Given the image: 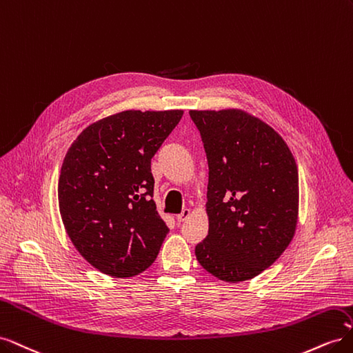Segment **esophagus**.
<instances>
[{"label": "esophagus", "mask_w": 353, "mask_h": 353, "mask_svg": "<svg viewBox=\"0 0 353 353\" xmlns=\"http://www.w3.org/2000/svg\"><path fill=\"white\" fill-rule=\"evenodd\" d=\"M190 213H191L190 209H184L183 212L179 213V215H176V221H178V222H184V221L190 216Z\"/></svg>", "instance_id": "34e87169"}]
</instances>
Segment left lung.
Returning a JSON list of instances; mask_svg holds the SVG:
<instances>
[{
	"label": "left lung",
	"instance_id": "left-lung-1",
	"mask_svg": "<svg viewBox=\"0 0 353 353\" xmlns=\"http://www.w3.org/2000/svg\"><path fill=\"white\" fill-rule=\"evenodd\" d=\"M209 166V232L199 263L216 279L259 275L290 244L297 223L294 157L270 125L245 112L190 110Z\"/></svg>",
	"mask_w": 353,
	"mask_h": 353
}]
</instances>
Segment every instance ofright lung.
Returning a JSON list of instances; mask_svg holds the SVG:
<instances>
[{
    "label": "right lung",
    "mask_w": 353,
    "mask_h": 353,
    "mask_svg": "<svg viewBox=\"0 0 353 353\" xmlns=\"http://www.w3.org/2000/svg\"><path fill=\"white\" fill-rule=\"evenodd\" d=\"M183 110H126L90 125L61 165L59 208L94 268L117 279L145 271L169 232L153 201L152 157Z\"/></svg>",
    "instance_id": "right-lung-1"
}]
</instances>
